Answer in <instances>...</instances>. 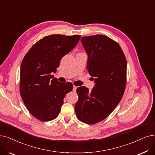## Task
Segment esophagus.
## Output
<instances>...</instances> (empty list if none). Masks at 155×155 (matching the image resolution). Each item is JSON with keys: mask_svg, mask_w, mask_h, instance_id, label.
<instances>
[{"mask_svg": "<svg viewBox=\"0 0 155 155\" xmlns=\"http://www.w3.org/2000/svg\"><path fill=\"white\" fill-rule=\"evenodd\" d=\"M76 89H77V86H73V91H76Z\"/></svg>", "mask_w": 155, "mask_h": 155, "instance_id": "obj_1", "label": "esophagus"}]
</instances>
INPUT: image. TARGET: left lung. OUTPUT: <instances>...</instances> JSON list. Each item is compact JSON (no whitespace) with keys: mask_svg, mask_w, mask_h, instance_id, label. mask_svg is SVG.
Here are the masks:
<instances>
[{"mask_svg":"<svg viewBox=\"0 0 155 155\" xmlns=\"http://www.w3.org/2000/svg\"><path fill=\"white\" fill-rule=\"evenodd\" d=\"M81 41L95 86L91 91L85 86L77 88L75 112L79 120L91 125L106 119L121 101L127 83V60L118 43L107 36H86Z\"/></svg>","mask_w":155,"mask_h":155,"instance_id":"left-lung-1","label":"left lung"}]
</instances>
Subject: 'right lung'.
Wrapping results in <instances>:
<instances>
[{
	"mask_svg": "<svg viewBox=\"0 0 155 155\" xmlns=\"http://www.w3.org/2000/svg\"><path fill=\"white\" fill-rule=\"evenodd\" d=\"M81 36L54 34L37 42L24 57L20 70V92L30 114L46 121L58 116L71 83H60L52 73L64 56L75 48Z\"/></svg>",
	"mask_w": 155,
	"mask_h": 155,
	"instance_id": "obj_1",
	"label": "right lung"
}]
</instances>
